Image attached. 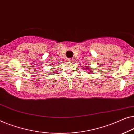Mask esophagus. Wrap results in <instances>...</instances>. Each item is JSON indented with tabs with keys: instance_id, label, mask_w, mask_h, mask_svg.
Masks as SVG:
<instances>
[{
	"instance_id": "obj_1",
	"label": "esophagus",
	"mask_w": 134,
	"mask_h": 134,
	"mask_svg": "<svg viewBox=\"0 0 134 134\" xmlns=\"http://www.w3.org/2000/svg\"><path fill=\"white\" fill-rule=\"evenodd\" d=\"M73 59H71V58H69V59H67V61H69V62H72V61H73Z\"/></svg>"
}]
</instances>
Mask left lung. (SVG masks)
<instances>
[{
    "label": "left lung",
    "mask_w": 134,
    "mask_h": 134,
    "mask_svg": "<svg viewBox=\"0 0 134 134\" xmlns=\"http://www.w3.org/2000/svg\"><path fill=\"white\" fill-rule=\"evenodd\" d=\"M84 69L85 70H89V67H86V68H84ZM89 71H90V70H88V71H87V72H89Z\"/></svg>",
    "instance_id": "obj_1"
}]
</instances>
